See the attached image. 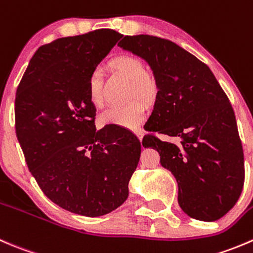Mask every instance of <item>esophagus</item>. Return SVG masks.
<instances>
[{"label":"esophagus","instance_id":"1","mask_svg":"<svg viewBox=\"0 0 253 253\" xmlns=\"http://www.w3.org/2000/svg\"><path fill=\"white\" fill-rule=\"evenodd\" d=\"M135 134H136V136L139 137V140L141 141L142 136H144V131H142L141 129H137V130H135Z\"/></svg>","mask_w":253,"mask_h":253}]
</instances>
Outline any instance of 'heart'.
<instances>
[{
	"label": "heart",
	"mask_w": 253,
	"mask_h": 253,
	"mask_svg": "<svg viewBox=\"0 0 253 253\" xmlns=\"http://www.w3.org/2000/svg\"><path fill=\"white\" fill-rule=\"evenodd\" d=\"M114 69L123 74L134 84L132 94L139 98L149 101L156 94L157 84L154 77L146 74L145 64L141 59L132 55H122L113 60ZM88 101L94 107L103 104L102 94V75L98 69L93 70L87 82ZM146 116V108L140 102H131L124 106H112L99 116L101 126H117L126 129H135L141 124Z\"/></svg>",
	"instance_id": "1"
}]
</instances>
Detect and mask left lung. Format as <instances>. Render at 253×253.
Masks as SVG:
<instances>
[{"mask_svg":"<svg viewBox=\"0 0 253 253\" xmlns=\"http://www.w3.org/2000/svg\"><path fill=\"white\" fill-rule=\"evenodd\" d=\"M149 64L157 84L142 146L159 151L162 167L178 184V204L191 217L215 221L239 201L245 181L244 151L229 98L211 70L167 39L126 36L118 42Z\"/></svg>","mask_w":253,"mask_h":253,"instance_id":"left-lung-1","label":"left lung"}]
</instances>
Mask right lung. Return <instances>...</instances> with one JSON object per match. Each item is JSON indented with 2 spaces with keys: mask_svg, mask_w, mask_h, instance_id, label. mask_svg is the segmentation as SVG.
Wrapping results in <instances>:
<instances>
[{
  "mask_svg": "<svg viewBox=\"0 0 253 253\" xmlns=\"http://www.w3.org/2000/svg\"><path fill=\"white\" fill-rule=\"evenodd\" d=\"M122 34L98 29L42 45L16 93V134L45 196L67 211L101 216L126 201L141 154L129 130L94 126L88 77Z\"/></svg>",
  "mask_w": 253,
  "mask_h": 253,
  "instance_id": "1",
  "label": "right lung"
}]
</instances>
